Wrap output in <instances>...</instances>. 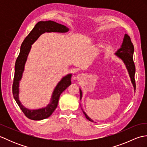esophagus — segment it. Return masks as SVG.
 <instances>
[{
    "label": "esophagus",
    "instance_id": "obj_1",
    "mask_svg": "<svg viewBox=\"0 0 147 147\" xmlns=\"http://www.w3.org/2000/svg\"><path fill=\"white\" fill-rule=\"evenodd\" d=\"M84 76H85V75H84L83 74H79L78 75V76H77V78H78V80H81L83 78Z\"/></svg>",
    "mask_w": 147,
    "mask_h": 147
}]
</instances>
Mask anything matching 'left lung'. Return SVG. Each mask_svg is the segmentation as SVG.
<instances>
[{
    "label": "left lung",
    "instance_id": "left-lung-1",
    "mask_svg": "<svg viewBox=\"0 0 147 147\" xmlns=\"http://www.w3.org/2000/svg\"><path fill=\"white\" fill-rule=\"evenodd\" d=\"M133 52H134V46L129 36L127 34H125L124 38L123 40V42L122 43L121 48L115 52L118 57L121 59L123 61L124 63L125 64L126 68L131 78V80L134 86V89L136 90V83L135 80V65L133 61ZM80 100L82 97V90H80ZM83 113L85 114L86 118L90 121L93 122V121L90 119L88 115H86L85 112L83 111Z\"/></svg>",
    "mask_w": 147,
    "mask_h": 147
}]
</instances>
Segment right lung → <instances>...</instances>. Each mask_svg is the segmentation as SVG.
Instances as JSON below:
<instances>
[{
    "instance_id": "right-lung-1",
    "label": "right lung",
    "mask_w": 147,
    "mask_h": 147,
    "mask_svg": "<svg viewBox=\"0 0 147 147\" xmlns=\"http://www.w3.org/2000/svg\"><path fill=\"white\" fill-rule=\"evenodd\" d=\"M68 31V28L56 22L52 21H40L36 24L35 27L24 40L21 45L20 54L15 63L14 77L13 84H12V94L19 107H20L24 114L30 119L39 121L49 117L57 108L59 99L61 93L71 84V74H69L62 78L54 89L51 103L46 107L37 109V110H30L23 106L19 100V83L23 75L24 64L26 63L32 45L42 33L45 32L65 33Z\"/></svg>"
}]
</instances>
